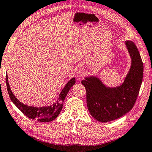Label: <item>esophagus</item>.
Instances as JSON below:
<instances>
[{
  "label": "esophagus",
  "mask_w": 152,
  "mask_h": 152,
  "mask_svg": "<svg viewBox=\"0 0 152 152\" xmlns=\"http://www.w3.org/2000/svg\"><path fill=\"white\" fill-rule=\"evenodd\" d=\"M83 74H84V72H83V70L81 69V68H78L76 70V76L80 78L83 76Z\"/></svg>",
  "instance_id": "1"
}]
</instances>
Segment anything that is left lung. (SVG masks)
<instances>
[{
    "label": "left lung",
    "instance_id": "obj_1",
    "mask_svg": "<svg viewBox=\"0 0 152 152\" xmlns=\"http://www.w3.org/2000/svg\"><path fill=\"white\" fill-rule=\"evenodd\" d=\"M125 45L131 58V66L121 86L107 87L96 76L86 77L82 81L86 90L89 111L101 123L123 117L132 109L138 96L143 78V62L134 42L126 41Z\"/></svg>",
    "mask_w": 152,
    "mask_h": 152
}]
</instances>
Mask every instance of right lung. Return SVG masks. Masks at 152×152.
<instances>
[{
	"label": "right lung",
	"instance_id": "obj_1",
	"mask_svg": "<svg viewBox=\"0 0 152 152\" xmlns=\"http://www.w3.org/2000/svg\"><path fill=\"white\" fill-rule=\"evenodd\" d=\"M6 82H7V90L11 101L26 117L31 118V119H35L39 122H43V123H48V122H50L55 119L58 117V115L60 114L62 107H63V102L65 97H66L71 87H72L75 84L76 80L75 78H73L68 81L66 86L62 90L56 102L53 103L52 105L42 107L28 106L20 102L12 92L8 81L7 74L6 76Z\"/></svg>",
	"mask_w": 152,
	"mask_h": 152
}]
</instances>
